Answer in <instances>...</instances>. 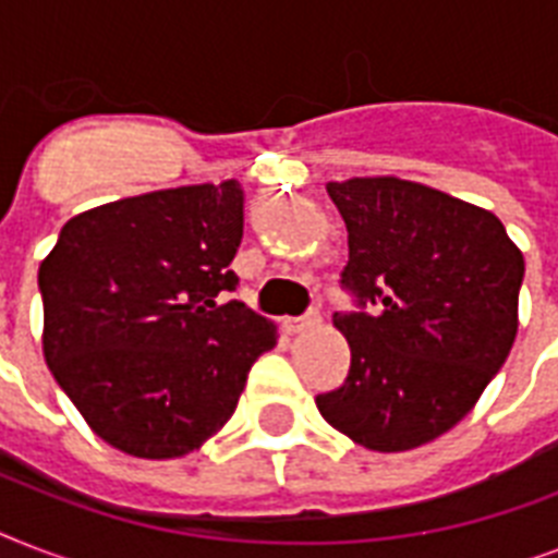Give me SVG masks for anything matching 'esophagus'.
I'll return each mask as SVG.
<instances>
[{"instance_id": "obj_1", "label": "esophagus", "mask_w": 558, "mask_h": 558, "mask_svg": "<svg viewBox=\"0 0 558 558\" xmlns=\"http://www.w3.org/2000/svg\"><path fill=\"white\" fill-rule=\"evenodd\" d=\"M318 322H322L318 310H310V313L298 315V318H287V330L289 332H304V330H310V327H315Z\"/></svg>"}]
</instances>
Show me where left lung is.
Masks as SVG:
<instances>
[{
  "mask_svg": "<svg viewBox=\"0 0 558 558\" xmlns=\"http://www.w3.org/2000/svg\"><path fill=\"white\" fill-rule=\"evenodd\" d=\"M327 193L359 313L332 315L350 373L315 405L365 449H416L458 425L510 356L524 254L493 210L420 182L356 177Z\"/></svg>",
  "mask_w": 558,
  "mask_h": 558,
  "instance_id": "left-lung-1",
  "label": "left lung"
}]
</instances>
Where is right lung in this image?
Segmentation results:
<instances>
[{
    "label": "right lung",
    "mask_w": 558,
    "mask_h": 558,
    "mask_svg": "<svg viewBox=\"0 0 558 558\" xmlns=\"http://www.w3.org/2000/svg\"><path fill=\"white\" fill-rule=\"evenodd\" d=\"M243 187L185 185L107 202L63 226L39 263L43 356L89 428L133 458H185L231 420L278 327L228 266Z\"/></svg>",
    "instance_id": "right-lung-1"
}]
</instances>
